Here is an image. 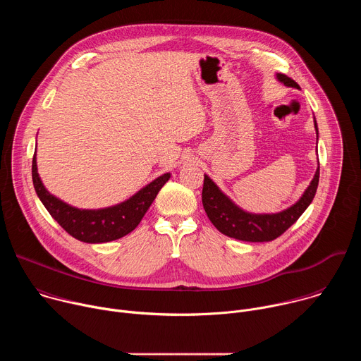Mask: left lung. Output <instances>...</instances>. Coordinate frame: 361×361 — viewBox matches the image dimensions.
I'll use <instances>...</instances> for the list:
<instances>
[{
    "instance_id": "8db88e82",
    "label": "left lung",
    "mask_w": 361,
    "mask_h": 361,
    "mask_svg": "<svg viewBox=\"0 0 361 361\" xmlns=\"http://www.w3.org/2000/svg\"><path fill=\"white\" fill-rule=\"evenodd\" d=\"M277 80L287 87L298 88V84L284 74H277ZM316 134L319 140V128L314 118ZM320 177V164L316 170V174L300 200L294 202L291 207L274 213V214H254L244 212L237 204H234L219 187L217 184L207 176L204 174V185H202V205L207 213V217L214 224V227L235 240L251 241V243H263L271 241L280 237L288 227H291L300 216L305 212L308 205L312 204Z\"/></svg>"
}]
</instances>
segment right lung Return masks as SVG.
I'll return each mask as SVG.
<instances>
[{
	"label": "right lung",
	"instance_id": "add662e5",
	"mask_svg": "<svg viewBox=\"0 0 361 361\" xmlns=\"http://www.w3.org/2000/svg\"><path fill=\"white\" fill-rule=\"evenodd\" d=\"M170 176V173H166L157 177L128 200L111 205V207L82 210L73 207V205L48 192L38 176L35 152L32 159V183L44 207L70 235L91 244L118 240L131 233L140 224L151 202L157 197L161 187L169 181Z\"/></svg>",
	"mask_w": 361,
	"mask_h": 361
}]
</instances>
